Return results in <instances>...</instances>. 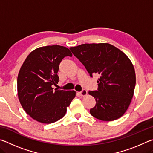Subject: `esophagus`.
Returning a JSON list of instances; mask_svg holds the SVG:
<instances>
[{"label": "esophagus", "instance_id": "34e87169", "mask_svg": "<svg viewBox=\"0 0 153 153\" xmlns=\"http://www.w3.org/2000/svg\"><path fill=\"white\" fill-rule=\"evenodd\" d=\"M79 94L80 96H82V97H85V96L87 95L88 92H87V90H83L82 91L79 92Z\"/></svg>", "mask_w": 153, "mask_h": 153}]
</instances>
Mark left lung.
<instances>
[{"mask_svg":"<svg viewBox=\"0 0 153 153\" xmlns=\"http://www.w3.org/2000/svg\"><path fill=\"white\" fill-rule=\"evenodd\" d=\"M92 77L98 74V88L89 91L96 105L90 113L98 120H117L128 110L133 98L136 74L130 59L108 43L83 44L69 48Z\"/></svg>","mask_w":153,"mask_h":153,"instance_id":"left-lung-1","label":"left lung"}]
</instances>
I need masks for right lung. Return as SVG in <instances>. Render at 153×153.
Returning <instances> with one entry per match:
<instances>
[{
  "mask_svg": "<svg viewBox=\"0 0 153 153\" xmlns=\"http://www.w3.org/2000/svg\"><path fill=\"white\" fill-rule=\"evenodd\" d=\"M72 54L63 46H42L31 52L17 77V94L23 108L31 117L42 123L63 118L76 97L74 90H53L59 82L61 61Z\"/></svg>",
  "mask_w": 153,
  "mask_h": 153,
  "instance_id": "right-lung-1",
  "label": "right lung"
}]
</instances>
